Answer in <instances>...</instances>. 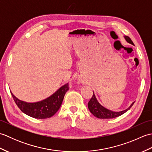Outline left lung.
<instances>
[{"label": "left lung", "mask_w": 152, "mask_h": 152, "mask_svg": "<svg viewBox=\"0 0 152 152\" xmlns=\"http://www.w3.org/2000/svg\"><path fill=\"white\" fill-rule=\"evenodd\" d=\"M125 40H127L129 43L133 44V41L131 40V38L127 37L125 36ZM134 102H133L132 104L130 107L125 110H123L121 112H113L110 111L109 110L105 108L104 107H103L102 106L99 104V102L96 100L94 93H93V95L92 96L91 99H90V101L88 102V108L89 110V111L91 112V114L93 115H94L95 117L100 118V119H111V118H114L116 117H118V116H120L123 114H124L127 110H129L131 107L133 105Z\"/></svg>", "instance_id": "8db88e82"}]
</instances>
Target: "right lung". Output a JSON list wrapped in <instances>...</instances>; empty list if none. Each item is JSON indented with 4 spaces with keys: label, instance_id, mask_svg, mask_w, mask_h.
Masks as SVG:
<instances>
[{
    "label": "right lung",
    "instance_id": "right-lung-1",
    "mask_svg": "<svg viewBox=\"0 0 152 152\" xmlns=\"http://www.w3.org/2000/svg\"><path fill=\"white\" fill-rule=\"evenodd\" d=\"M69 89V83H66L50 97L34 103L20 101L16 98L12 92L11 95L18 108L25 114L37 119H46L53 116L60 108L64 96Z\"/></svg>",
    "mask_w": 152,
    "mask_h": 152
}]
</instances>
